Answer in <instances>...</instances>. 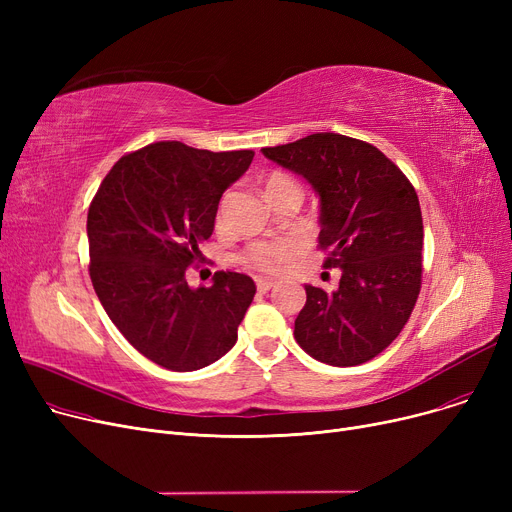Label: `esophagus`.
Returning <instances> with one entry per match:
<instances>
[{"label":"esophagus","mask_w":512,"mask_h":512,"mask_svg":"<svg viewBox=\"0 0 512 512\" xmlns=\"http://www.w3.org/2000/svg\"><path fill=\"white\" fill-rule=\"evenodd\" d=\"M274 286H276V282L270 280V278H257V288H259V292H267V290H272Z\"/></svg>","instance_id":"1"}]
</instances>
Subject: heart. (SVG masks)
<instances>
[{
	"label": "heart",
	"instance_id": "obj_1",
	"mask_svg": "<svg viewBox=\"0 0 512 512\" xmlns=\"http://www.w3.org/2000/svg\"><path fill=\"white\" fill-rule=\"evenodd\" d=\"M284 188H299L288 174L272 172L265 180V197H270ZM301 253L299 240L280 238L272 242H255L245 253H242V263L255 272H280L294 257Z\"/></svg>",
	"mask_w": 512,
	"mask_h": 512
}]
</instances>
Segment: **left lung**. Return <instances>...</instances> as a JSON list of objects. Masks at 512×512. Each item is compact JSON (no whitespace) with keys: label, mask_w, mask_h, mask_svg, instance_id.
Returning a JSON list of instances; mask_svg holds the SVG:
<instances>
[{"label":"left lung","mask_w":512,"mask_h":512,"mask_svg":"<svg viewBox=\"0 0 512 512\" xmlns=\"http://www.w3.org/2000/svg\"><path fill=\"white\" fill-rule=\"evenodd\" d=\"M267 159L305 178L319 199V247L340 284L326 292L305 284L307 303L294 338L313 359L361 365L405 328L421 288L423 220L413 184L373 145L317 132Z\"/></svg>","instance_id":"left-lung-1"}]
</instances>
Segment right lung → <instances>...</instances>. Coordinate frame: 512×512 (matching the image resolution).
<instances>
[{"mask_svg":"<svg viewBox=\"0 0 512 512\" xmlns=\"http://www.w3.org/2000/svg\"><path fill=\"white\" fill-rule=\"evenodd\" d=\"M253 151L161 141L120 157L89 207V274L122 336L149 361L197 371L224 357L255 282L218 272L209 288L186 282V267L213 232L226 188L245 174Z\"/></svg>","mask_w":512,"mask_h":512,"instance_id":"1","label":"right lung"}]
</instances>
